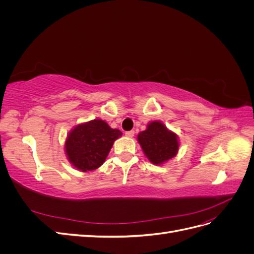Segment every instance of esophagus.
I'll return each mask as SVG.
<instances>
[{
  "mask_svg": "<svg viewBox=\"0 0 254 254\" xmlns=\"http://www.w3.org/2000/svg\"><path fill=\"white\" fill-rule=\"evenodd\" d=\"M125 135L128 136V137H132L134 135V131H133V130H130V131H126Z\"/></svg>",
  "mask_w": 254,
  "mask_h": 254,
  "instance_id": "34e87169",
  "label": "esophagus"
}]
</instances>
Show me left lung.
<instances>
[{
  "instance_id": "1",
  "label": "left lung",
  "mask_w": 254,
  "mask_h": 254,
  "mask_svg": "<svg viewBox=\"0 0 254 254\" xmlns=\"http://www.w3.org/2000/svg\"><path fill=\"white\" fill-rule=\"evenodd\" d=\"M146 157L153 164H162L177 155L179 148L177 135L160 122H152L137 135Z\"/></svg>"
}]
</instances>
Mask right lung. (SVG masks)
<instances>
[{"instance_id":"obj_1","label":"right lung","mask_w":254,"mask_h":254,"mask_svg":"<svg viewBox=\"0 0 254 254\" xmlns=\"http://www.w3.org/2000/svg\"><path fill=\"white\" fill-rule=\"evenodd\" d=\"M121 135L119 129L110 128L102 120L76 126L65 141L67 158L81 172L94 171L103 165L114 141Z\"/></svg>"}]
</instances>
